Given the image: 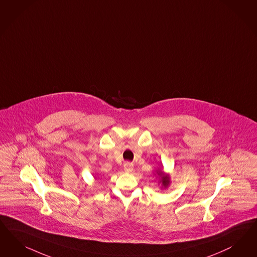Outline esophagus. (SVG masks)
Returning a JSON list of instances; mask_svg holds the SVG:
<instances>
[{"label": "esophagus", "instance_id": "esophagus-1", "mask_svg": "<svg viewBox=\"0 0 257 257\" xmlns=\"http://www.w3.org/2000/svg\"><path fill=\"white\" fill-rule=\"evenodd\" d=\"M124 170L125 171V172H127V173H130V172H133V163H130V162H126V163H124Z\"/></svg>", "mask_w": 257, "mask_h": 257}]
</instances>
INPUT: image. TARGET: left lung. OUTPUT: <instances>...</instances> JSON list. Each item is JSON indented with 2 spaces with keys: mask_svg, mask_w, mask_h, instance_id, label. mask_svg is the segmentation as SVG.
Here are the masks:
<instances>
[{
  "mask_svg": "<svg viewBox=\"0 0 257 257\" xmlns=\"http://www.w3.org/2000/svg\"><path fill=\"white\" fill-rule=\"evenodd\" d=\"M159 175L162 176V182H163L164 186L166 187L168 185V183H169V178L168 177H165L162 172H159Z\"/></svg>",
  "mask_w": 257,
  "mask_h": 257,
  "instance_id": "1",
  "label": "left lung"
}]
</instances>
